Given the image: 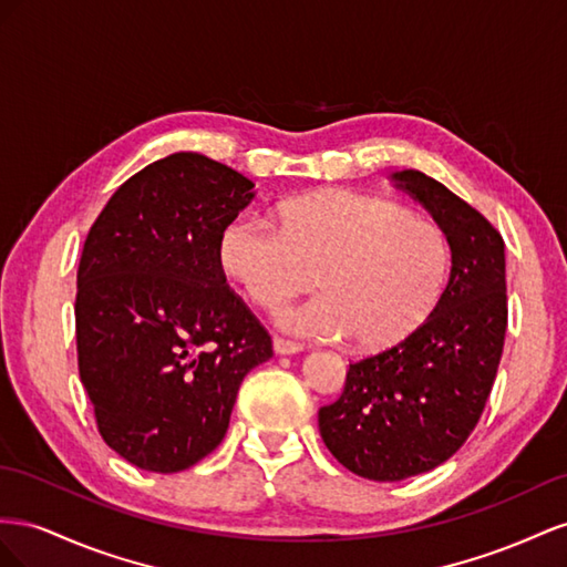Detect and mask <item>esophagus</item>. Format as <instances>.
<instances>
[{
  "label": "esophagus",
  "instance_id": "obj_1",
  "mask_svg": "<svg viewBox=\"0 0 567 567\" xmlns=\"http://www.w3.org/2000/svg\"><path fill=\"white\" fill-rule=\"evenodd\" d=\"M272 349H275V353H280V355H292V353L301 351V344L289 342V339H282V337H275Z\"/></svg>",
  "mask_w": 567,
  "mask_h": 567
}]
</instances>
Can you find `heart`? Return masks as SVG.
Instances as JSON below:
<instances>
[{
  "instance_id": "b5f03b06",
  "label": "heart",
  "mask_w": 567,
  "mask_h": 567,
  "mask_svg": "<svg viewBox=\"0 0 567 567\" xmlns=\"http://www.w3.org/2000/svg\"><path fill=\"white\" fill-rule=\"evenodd\" d=\"M278 218L280 228L258 214H237L220 233L218 258L264 311L309 289L316 272L322 295L280 311L287 332L386 349L411 337L444 297L446 235L394 202L322 189L285 202Z\"/></svg>"
}]
</instances>
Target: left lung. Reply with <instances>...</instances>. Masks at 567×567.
Here are the masks:
<instances>
[{"label":"left lung","mask_w":567,"mask_h":567,"mask_svg":"<svg viewBox=\"0 0 567 567\" xmlns=\"http://www.w3.org/2000/svg\"><path fill=\"white\" fill-rule=\"evenodd\" d=\"M392 183L446 235L451 278L423 326L351 363L342 396L318 411L330 454L375 482L427 473L465 444L494 386L508 322L506 254L494 225L425 173L396 171Z\"/></svg>","instance_id":"1"}]
</instances>
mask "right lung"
I'll return each instance as SVG.
<instances>
[{
	"label": "right lung",
	"instance_id": "right-lung-1",
	"mask_svg": "<svg viewBox=\"0 0 567 567\" xmlns=\"http://www.w3.org/2000/svg\"><path fill=\"white\" fill-rule=\"evenodd\" d=\"M254 183L197 152L125 181L78 266V370L104 442L142 471L181 473L223 442L270 334L225 282L218 239Z\"/></svg>",
	"mask_w": 567,
	"mask_h": 567
}]
</instances>
